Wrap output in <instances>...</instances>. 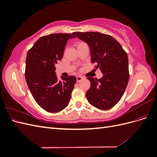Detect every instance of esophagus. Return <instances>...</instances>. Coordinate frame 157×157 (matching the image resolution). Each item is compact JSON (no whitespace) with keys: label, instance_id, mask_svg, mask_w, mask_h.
<instances>
[{"label":"esophagus","instance_id":"esophagus-1","mask_svg":"<svg viewBox=\"0 0 157 157\" xmlns=\"http://www.w3.org/2000/svg\"><path fill=\"white\" fill-rule=\"evenodd\" d=\"M82 80V77H77V81L78 82H80V80Z\"/></svg>","mask_w":157,"mask_h":157}]
</instances>
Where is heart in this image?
Listing matches in <instances>:
<instances>
[{"label": "heart", "instance_id": "obj_1", "mask_svg": "<svg viewBox=\"0 0 157 157\" xmlns=\"http://www.w3.org/2000/svg\"><path fill=\"white\" fill-rule=\"evenodd\" d=\"M84 44H86V43H84V42H78V43H77V46H78L80 45Z\"/></svg>", "mask_w": 157, "mask_h": 157}]
</instances>
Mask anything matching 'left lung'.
Instances as JSON below:
<instances>
[{
    "label": "left lung",
    "instance_id": "left-lung-1",
    "mask_svg": "<svg viewBox=\"0 0 157 157\" xmlns=\"http://www.w3.org/2000/svg\"><path fill=\"white\" fill-rule=\"evenodd\" d=\"M73 34L88 44L92 63L101 69V78L88 77V102L101 110H108L121 100L129 80L128 59L125 50L113 36L99 32H75Z\"/></svg>",
    "mask_w": 157,
    "mask_h": 157
}]
</instances>
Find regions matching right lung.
<instances>
[{
	"mask_svg": "<svg viewBox=\"0 0 157 157\" xmlns=\"http://www.w3.org/2000/svg\"><path fill=\"white\" fill-rule=\"evenodd\" d=\"M71 33H54L40 37L29 50L26 58V82L35 101L50 113L62 111L68 105L77 81L73 76L56 75L55 64L63 58Z\"/></svg>",
	"mask_w": 157,
	"mask_h": 157,
	"instance_id": "1",
	"label": "right lung"
}]
</instances>
